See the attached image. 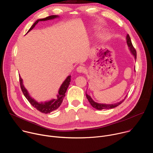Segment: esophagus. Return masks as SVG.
<instances>
[{"mask_svg":"<svg viewBox=\"0 0 153 153\" xmlns=\"http://www.w3.org/2000/svg\"><path fill=\"white\" fill-rule=\"evenodd\" d=\"M77 71L79 73H84L85 71V68L83 67V66H79L77 69H76Z\"/></svg>","mask_w":153,"mask_h":153,"instance_id":"esophagus-1","label":"esophagus"}]
</instances>
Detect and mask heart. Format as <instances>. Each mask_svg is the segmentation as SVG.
<instances>
[{
	"instance_id": "heart-1",
	"label": "heart",
	"mask_w": 153,
	"mask_h": 153,
	"mask_svg": "<svg viewBox=\"0 0 153 153\" xmlns=\"http://www.w3.org/2000/svg\"><path fill=\"white\" fill-rule=\"evenodd\" d=\"M107 37H108V36L106 33H102L100 36V39L102 41H105L107 39Z\"/></svg>"
}]
</instances>
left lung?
I'll return each mask as SVG.
<instances>
[{"mask_svg":"<svg viewBox=\"0 0 153 153\" xmlns=\"http://www.w3.org/2000/svg\"><path fill=\"white\" fill-rule=\"evenodd\" d=\"M126 43H127V45L129 47V50H130L131 53V54L134 56V58L135 59H136V57H137V53H136V50H135V48H134L133 44H132V42H131V39H130V37L129 36V34H127L126 36ZM86 98L87 99H88V100L89 101V102L90 103V104L91 105V106L96 108V110H104V109H111V108H115L117 106H119V105H120L124 100L125 99H126V97L127 96H126V97H125L124 99H123L122 101L118 102V103H114V104H103V103H97V102H95L92 99L91 97L87 94L86 93Z\"/></svg>","mask_w":153,"mask_h":153,"instance_id":"left-lung-1","label":"left lung"}]
</instances>
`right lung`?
I'll return each instance as SVG.
<instances>
[{
	"instance_id": "add662e5",
	"label": "right lung",
	"mask_w": 153,
	"mask_h": 153,
	"mask_svg": "<svg viewBox=\"0 0 153 153\" xmlns=\"http://www.w3.org/2000/svg\"><path fill=\"white\" fill-rule=\"evenodd\" d=\"M59 16L57 15H52V16L47 17L45 18L37 20L34 22V24L30 28V30H28V31L27 33L30 31L36 26V25L39 22L51 20V19L57 18ZM19 81H20V85L21 90H22V91L24 95L27 98V99L28 100V102L31 103V105L33 106H34V108H35L36 110H37L40 112H41L42 113L48 114V113H50L51 112L57 110V109L62 104L63 100L65 96V93H66L68 87L71 82V76H68L67 77V78L65 80V81L61 85L60 88H59V92H58V95L57 96V98L56 99H52V100H51L48 102H46L45 103H43V102L39 103L37 101H36L34 99H33L29 95L28 91L26 90V88H25L24 85H23L22 79L21 78V77L20 76H19Z\"/></svg>"
}]
</instances>
